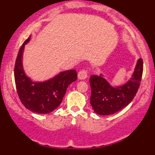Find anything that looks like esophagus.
I'll list each match as a JSON object with an SVG mask.
<instances>
[{"mask_svg":"<svg viewBox=\"0 0 155 155\" xmlns=\"http://www.w3.org/2000/svg\"><path fill=\"white\" fill-rule=\"evenodd\" d=\"M87 77V71L85 70H81L78 74V79L80 80H84Z\"/></svg>","mask_w":155,"mask_h":155,"instance_id":"obj_1","label":"esophagus"}]
</instances>
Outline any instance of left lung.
<instances>
[{"label":"left lung","mask_w":155,"mask_h":155,"mask_svg":"<svg viewBox=\"0 0 155 155\" xmlns=\"http://www.w3.org/2000/svg\"><path fill=\"white\" fill-rule=\"evenodd\" d=\"M143 74V60L137 61L131 78L124 84L113 86L104 76H92L90 104L96 114L110 115L120 111L128 105L138 91Z\"/></svg>","instance_id":"left-lung-1"}]
</instances>
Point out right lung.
Instances as JSON below:
<instances>
[{"instance_id": "1", "label": "right lung", "mask_w": 155, "mask_h": 155, "mask_svg": "<svg viewBox=\"0 0 155 155\" xmlns=\"http://www.w3.org/2000/svg\"><path fill=\"white\" fill-rule=\"evenodd\" d=\"M19 49L15 66V79L17 93L22 104L30 111L38 114H49L62 103L67 88L77 79L75 70L61 71L51 79L44 81H33L26 75L22 64L25 45Z\"/></svg>"}]
</instances>
